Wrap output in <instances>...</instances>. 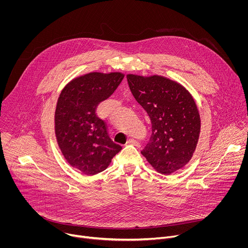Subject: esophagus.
I'll return each instance as SVG.
<instances>
[{"label": "esophagus", "instance_id": "esophagus-1", "mask_svg": "<svg viewBox=\"0 0 248 248\" xmlns=\"http://www.w3.org/2000/svg\"><path fill=\"white\" fill-rule=\"evenodd\" d=\"M126 143H127V144H133V145H135V146H140V143L138 142V141L135 140V139H132V138H129V139L127 140Z\"/></svg>", "mask_w": 248, "mask_h": 248}]
</instances>
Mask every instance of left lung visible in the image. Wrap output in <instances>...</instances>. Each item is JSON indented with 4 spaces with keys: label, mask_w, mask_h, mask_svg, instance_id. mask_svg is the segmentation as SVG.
Listing matches in <instances>:
<instances>
[{
    "label": "left lung",
    "mask_w": 248,
    "mask_h": 248,
    "mask_svg": "<svg viewBox=\"0 0 248 248\" xmlns=\"http://www.w3.org/2000/svg\"><path fill=\"white\" fill-rule=\"evenodd\" d=\"M126 79L152 124V134L141 154L163 174L182 169L190 161L200 133V116L191 94L160 76L127 75Z\"/></svg>",
    "instance_id": "8db88e82"
}]
</instances>
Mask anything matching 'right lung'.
<instances>
[{"mask_svg": "<svg viewBox=\"0 0 248 248\" xmlns=\"http://www.w3.org/2000/svg\"><path fill=\"white\" fill-rule=\"evenodd\" d=\"M124 78L121 73H90L68 82L60 94L55 112L58 144L66 162L84 174L103 171L122 150L110 138L96 109Z\"/></svg>", "mask_w": 248, "mask_h": 248, "instance_id": "right-lung-1", "label": "right lung"}]
</instances>
